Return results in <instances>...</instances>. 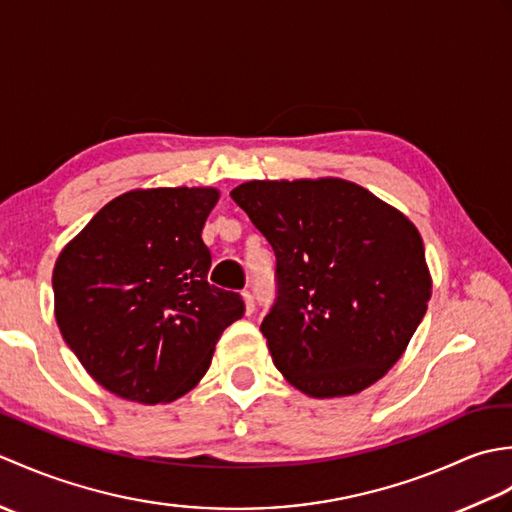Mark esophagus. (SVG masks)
I'll use <instances>...</instances> for the list:
<instances>
[{
  "label": "esophagus",
  "mask_w": 512,
  "mask_h": 512,
  "mask_svg": "<svg viewBox=\"0 0 512 512\" xmlns=\"http://www.w3.org/2000/svg\"><path fill=\"white\" fill-rule=\"evenodd\" d=\"M242 299H244V310H246V314H253V310H255L253 295H250V292H242Z\"/></svg>",
  "instance_id": "esophagus-1"
}]
</instances>
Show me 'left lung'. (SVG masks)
Instances as JSON below:
<instances>
[{
  "mask_svg": "<svg viewBox=\"0 0 512 512\" xmlns=\"http://www.w3.org/2000/svg\"><path fill=\"white\" fill-rule=\"evenodd\" d=\"M231 198L275 250L277 301L259 330L288 383L339 398L383 378L431 299L409 217L341 178L250 180Z\"/></svg>",
  "mask_w": 512,
  "mask_h": 512,
  "instance_id": "obj_1",
  "label": "left lung"
}]
</instances>
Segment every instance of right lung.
I'll return each mask as SVG.
<instances>
[{
    "label": "right lung",
    "instance_id": "add662e5",
    "mask_svg": "<svg viewBox=\"0 0 512 512\" xmlns=\"http://www.w3.org/2000/svg\"><path fill=\"white\" fill-rule=\"evenodd\" d=\"M220 191L134 189L65 244L54 264V319L96 383L140 405L187 394L215 343L242 319L237 292L206 281L202 228Z\"/></svg>",
    "mask_w": 512,
    "mask_h": 512
}]
</instances>
